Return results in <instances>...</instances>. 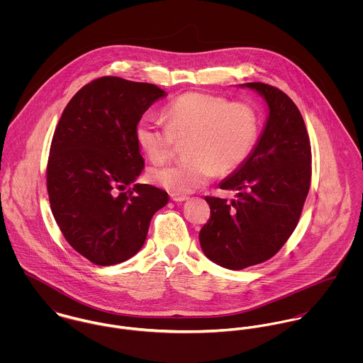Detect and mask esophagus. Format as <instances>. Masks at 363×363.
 <instances>
[{
	"mask_svg": "<svg viewBox=\"0 0 363 363\" xmlns=\"http://www.w3.org/2000/svg\"><path fill=\"white\" fill-rule=\"evenodd\" d=\"M189 197L187 196H182V194H170V200L174 203H182L186 201Z\"/></svg>",
	"mask_w": 363,
	"mask_h": 363,
	"instance_id": "obj_1",
	"label": "esophagus"
}]
</instances>
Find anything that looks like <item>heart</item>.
Wrapping results in <instances>:
<instances>
[{"label":"heart","mask_w":363,"mask_h":363,"mask_svg":"<svg viewBox=\"0 0 363 363\" xmlns=\"http://www.w3.org/2000/svg\"><path fill=\"white\" fill-rule=\"evenodd\" d=\"M167 123L152 114L140 118L135 137L154 163L173 155L187 138V159L157 167L151 180L172 194H187L215 174H229L252 154L259 138V114L252 104L207 92H186L166 108Z\"/></svg>","instance_id":"heart-1"}]
</instances>
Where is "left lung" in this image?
Here are the masks:
<instances>
[{"label":"left lung","mask_w":363,"mask_h":363,"mask_svg":"<svg viewBox=\"0 0 363 363\" xmlns=\"http://www.w3.org/2000/svg\"><path fill=\"white\" fill-rule=\"evenodd\" d=\"M243 86L265 99L268 120L253 152L219 184L238 199L207 196L211 216L200 232L208 259L229 269L275 256L295 230L311 189V140L299 108L275 86Z\"/></svg>","instance_id":"left-lung-1"}]
</instances>
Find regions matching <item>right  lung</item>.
Listing matches in <instances>:
<instances>
[{"label": "right lung", "mask_w": 363, "mask_h": 363, "mask_svg": "<svg viewBox=\"0 0 363 363\" xmlns=\"http://www.w3.org/2000/svg\"><path fill=\"white\" fill-rule=\"evenodd\" d=\"M166 92L156 85L102 77L81 88L55 127L48 160L52 216L71 247L96 265L131 259L167 193L130 186L144 169L135 128Z\"/></svg>", "instance_id": "right-lung-1"}]
</instances>
